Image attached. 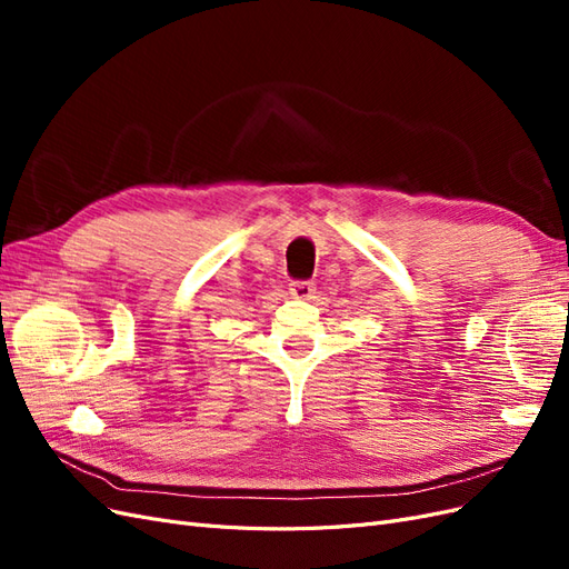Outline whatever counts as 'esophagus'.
Returning a JSON list of instances; mask_svg holds the SVG:
<instances>
[{
  "label": "esophagus",
  "instance_id": "esophagus-1",
  "mask_svg": "<svg viewBox=\"0 0 569 569\" xmlns=\"http://www.w3.org/2000/svg\"><path fill=\"white\" fill-rule=\"evenodd\" d=\"M316 291V284L313 282H306V280H297L289 284V295L295 299H311Z\"/></svg>",
  "mask_w": 569,
  "mask_h": 569
}]
</instances>
